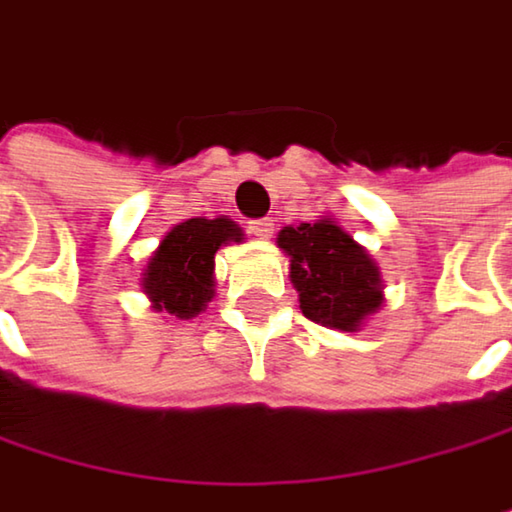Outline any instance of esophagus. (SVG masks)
Returning <instances> with one entry per match:
<instances>
[{
	"label": "esophagus",
	"instance_id": "obj_1",
	"mask_svg": "<svg viewBox=\"0 0 512 512\" xmlns=\"http://www.w3.org/2000/svg\"><path fill=\"white\" fill-rule=\"evenodd\" d=\"M250 235H256V238H271V235H274V220H271V217L253 220V223H250Z\"/></svg>",
	"mask_w": 512,
	"mask_h": 512
}]
</instances>
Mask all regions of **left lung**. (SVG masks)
Masks as SVG:
<instances>
[{
    "instance_id": "1",
    "label": "left lung",
    "mask_w": 512,
    "mask_h": 512,
    "mask_svg": "<svg viewBox=\"0 0 512 512\" xmlns=\"http://www.w3.org/2000/svg\"><path fill=\"white\" fill-rule=\"evenodd\" d=\"M277 247L289 256V277L310 322L358 331L384 304L379 265L331 217L283 226Z\"/></svg>"
}]
</instances>
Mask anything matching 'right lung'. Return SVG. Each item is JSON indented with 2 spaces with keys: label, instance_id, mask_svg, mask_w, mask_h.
<instances>
[{
  "label": "right lung",
  "instance_id": "obj_1",
  "mask_svg": "<svg viewBox=\"0 0 512 512\" xmlns=\"http://www.w3.org/2000/svg\"><path fill=\"white\" fill-rule=\"evenodd\" d=\"M232 241H244V232L229 217H190L172 226L142 274L151 307L175 319L199 316L214 298V253Z\"/></svg>",
  "mask_w": 512,
  "mask_h": 512
}]
</instances>
